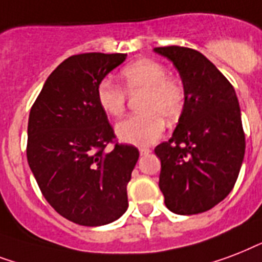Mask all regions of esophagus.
Returning a JSON list of instances; mask_svg holds the SVG:
<instances>
[{
  "label": "esophagus",
  "mask_w": 262,
  "mask_h": 262,
  "mask_svg": "<svg viewBox=\"0 0 262 262\" xmlns=\"http://www.w3.org/2000/svg\"><path fill=\"white\" fill-rule=\"evenodd\" d=\"M151 150L149 149V147H141L139 149V153H141V156H146V154H149Z\"/></svg>",
  "instance_id": "1"
}]
</instances>
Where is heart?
Instances as JSON below:
<instances>
[{"mask_svg": "<svg viewBox=\"0 0 262 262\" xmlns=\"http://www.w3.org/2000/svg\"><path fill=\"white\" fill-rule=\"evenodd\" d=\"M121 80L129 94L143 91L142 115L129 116L117 123L119 139L135 146H149L164 133L165 120L175 121L183 112L186 94L183 86L168 78V71L160 62L143 58L121 70ZM97 102L103 112L120 116L124 112L127 94L112 80L103 79L97 86Z\"/></svg>", "mask_w": 262, "mask_h": 262, "instance_id": "heart-1", "label": "heart"}]
</instances>
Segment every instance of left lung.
<instances>
[{"label":"left lung","mask_w":262,"mask_h":262,"mask_svg":"<svg viewBox=\"0 0 262 262\" xmlns=\"http://www.w3.org/2000/svg\"><path fill=\"white\" fill-rule=\"evenodd\" d=\"M179 71L186 102L161 160L160 190L178 214L206 212L222 202L238 179L245 156L241 108L234 87L204 54L182 46L154 48Z\"/></svg>","instance_id":"1"}]
</instances>
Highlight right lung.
<instances>
[{"label": "right lung", "mask_w": 262, "mask_h": 262, "mask_svg": "<svg viewBox=\"0 0 262 262\" xmlns=\"http://www.w3.org/2000/svg\"><path fill=\"white\" fill-rule=\"evenodd\" d=\"M127 54L71 56L49 75L28 117L27 160L50 206L79 226L109 224L128 208L127 184L139 157L116 143L97 86Z\"/></svg>", "instance_id": "add662e5"}]
</instances>
